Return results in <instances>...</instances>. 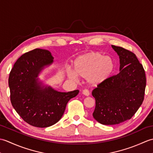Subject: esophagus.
I'll return each mask as SVG.
<instances>
[{
  "instance_id": "esophagus-1",
  "label": "esophagus",
  "mask_w": 153,
  "mask_h": 153,
  "mask_svg": "<svg viewBox=\"0 0 153 153\" xmlns=\"http://www.w3.org/2000/svg\"><path fill=\"white\" fill-rule=\"evenodd\" d=\"M82 93L84 95H85V96H89L90 95L89 91L88 89H84V90H83Z\"/></svg>"
}]
</instances>
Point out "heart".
<instances>
[{
    "instance_id": "obj_1",
    "label": "heart",
    "mask_w": 153,
    "mask_h": 153,
    "mask_svg": "<svg viewBox=\"0 0 153 153\" xmlns=\"http://www.w3.org/2000/svg\"><path fill=\"white\" fill-rule=\"evenodd\" d=\"M114 68V63L111 58L104 56L102 54L95 52L81 55L74 62V72L77 76L88 78L89 82L94 85L108 79L112 74ZM75 74L70 72L69 77L76 79Z\"/></svg>"
}]
</instances>
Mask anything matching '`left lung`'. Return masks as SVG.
I'll return each instance as SVG.
<instances>
[{
	"instance_id": "obj_1",
	"label": "left lung",
	"mask_w": 153,
	"mask_h": 153,
	"mask_svg": "<svg viewBox=\"0 0 153 153\" xmlns=\"http://www.w3.org/2000/svg\"><path fill=\"white\" fill-rule=\"evenodd\" d=\"M120 58V73L99 83L92 92L95 99L93 116L103 125H116L131 119L144 100L146 76L135 54L112 45Z\"/></svg>"
}]
</instances>
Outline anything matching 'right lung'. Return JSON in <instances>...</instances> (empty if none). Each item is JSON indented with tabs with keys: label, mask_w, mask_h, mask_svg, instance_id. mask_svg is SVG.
<instances>
[{
	"label": "right lung",
	"mask_w": 153,
	"mask_h": 153,
	"mask_svg": "<svg viewBox=\"0 0 153 153\" xmlns=\"http://www.w3.org/2000/svg\"><path fill=\"white\" fill-rule=\"evenodd\" d=\"M53 62L49 51L35 48L22 55L9 75L12 106L25 122L37 128H47L59 121L68 101L79 93V90L62 93L41 87L39 74Z\"/></svg>",
	"instance_id": "obj_1"
}]
</instances>
